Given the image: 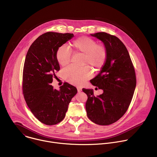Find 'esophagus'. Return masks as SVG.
Returning <instances> with one entry per match:
<instances>
[{
	"mask_svg": "<svg viewBox=\"0 0 157 157\" xmlns=\"http://www.w3.org/2000/svg\"><path fill=\"white\" fill-rule=\"evenodd\" d=\"M77 89H78V92L80 93L82 91V88L81 87H77Z\"/></svg>",
	"mask_w": 157,
	"mask_h": 157,
	"instance_id": "obj_1",
	"label": "esophagus"
}]
</instances>
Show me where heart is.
<instances>
[{"mask_svg":"<svg viewBox=\"0 0 157 157\" xmlns=\"http://www.w3.org/2000/svg\"><path fill=\"white\" fill-rule=\"evenodd\" d=\"M71 48L75 52L84 55L83 64L90 65L94 70L101 68L106 61L105 47L103 44H96L91 38L81 36L76 39L71 44ZM56 58L60 66H66L70 61L71 52L66 47L61 46L56 50ZM63 75L66 81L79 86L91 76V71L87 66L81 68L68 67L63 71Z\"/></svg>","mask_w":157,"mask_h":157,"instance_id":"1","label":"heart"}]
</instances>
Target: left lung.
Segmentation results:
<instances>
[{"instance_id":"left-lung-1","label":"left lung","mask_w":157,"mask_h":157,"mask_svg":"<svg viewBox=\"0 0 157 157\" xmlns=\"http://www.w3.org/2000/svg\"><path fill=\"white\" fill-rule=\"evenodd\" d=\"M90 35L104 43L107 56L100 73L91 81L103 93L96 97L93 89H82L87 96L86 110L92 122L107 125L126 113L136 86V73L125 46L117 37L105 32Z\"/></svg>"}]
</instances>
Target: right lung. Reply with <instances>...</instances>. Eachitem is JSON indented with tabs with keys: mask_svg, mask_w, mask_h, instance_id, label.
Segmentation results:
<instances>
[{
	"mask_svg": "<svg viewBox=\"0 0 157 157\" xmlns=\"http://www.w3.org/2000/svg\"><path fill=\"white\" fill-rule=\"evenodd\" d=\"M74 36L73 33L47 32L38 37L30 47L25 60L23 93L27 105L38 120L48 125L64 118L77 89L64 83L58 91L50 85L59 70L57 49Z\"/></svg>",
	"mask_w": 157,
	"mask_h": 157,
	"instance_id": "add662e5",
	"label": "right lung"
}]
</instances>
